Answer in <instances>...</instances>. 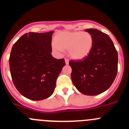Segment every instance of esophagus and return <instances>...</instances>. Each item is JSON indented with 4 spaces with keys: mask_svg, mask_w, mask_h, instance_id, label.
Here are the masks:
<instances>
[{
    "mask_svg": "<svg viewBox=\"0 0 129 129\" xmlns=\"http://www.w3.org/2000/svg\"><path fill=\"white\" fill-rule=\"evenodd\" d=\"M65 63H66V64H68V63H69V60H68V59H67V58H66Z\"/></svg>",
    "mask_w": 129,
    "mask_h": 129,
    "instance_id": "esophagus-1",
    "label": "esophagus"
}]
</instances>
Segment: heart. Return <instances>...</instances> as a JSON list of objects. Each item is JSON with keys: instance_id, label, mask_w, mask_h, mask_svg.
<instances>
[{"instance_id": "b5f03b06", "label": "heart", "mask_w": 129, "mask_h": 129, "mask_svg": "<svg viewBox=\"0 0 129 129\" xmlns=\"http://www.w3.org/2000/svg\"><path fill=\"white\" fill-rule=\"evenodd\" d=\"M93 43V37L89 33L62 32L55 37L52 48L56 53H61L62 50H68L71 57L81 59L88 55L92 50Z\"/></svg>"}]
</instances>
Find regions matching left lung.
<instances>
[{
    "label": "left lung",
    "mask_w": 129,
    "mask_h": 129,
    "mask_svg": "<svg viewBox=\"0 0 129 129\" xmlns=\"http://www.w3.org/2000/svg\"><path fill=\"white\" fill-rule=\"evenodd\" d=\"M86 31L93 37V46L81 60H70L71 78L76 88L87 95L103 93L112 85L118 72V52L107 34L96 29Z\"/></svg>",
    "instance_id": "1"
}]
</instances>
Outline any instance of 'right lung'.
Returning a JSON list of instances; mask_svg holds the SVG:
<instances>
[{"mask_svg":"<svg viewBox=\"0 0 129 129\" xmlns=\"http://www.w3.org/2000/svg\"><path fill=\"white\" fill-rule=\"evenodd\" d=\"M53 33L25 34L11 49V79L20 94L29 100L40 101L50 96L65 65L64 59H57L51 54Z\"/></svg>","mask_w":129,"mask_h":129,"instance_id":"1","label":"right lung"}]
</instances>
